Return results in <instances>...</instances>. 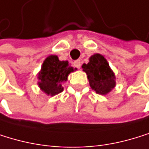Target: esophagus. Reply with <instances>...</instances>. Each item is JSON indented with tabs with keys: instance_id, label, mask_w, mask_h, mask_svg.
Returning <instances> with one entry per match:
<instances>
[{
	"instance_id": "34e87169",
	"label": "esophagus",
	"mask_w": 149,
	"mask_h": 149,
	"mask_svg": "<svg viewBox=\"0 0 149 149\" xmlns=\"http://www.w3.org/2000/svg\"><path fill=\"white\" fill-rule=\"evenodd\" d=\"M74 66L76 67V68H80L81 67V61L80 60H75V61H74Z\"/></svg>"
}]
</instances>
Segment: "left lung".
I'll list each match as a JSON object with an SVG mask.
<instances>
[{
    "label": "left lung",
    "mask_w": 149,
    "mask_h": 149,
    "mask_svg": "<svg viewBox=\"0 0 149 149\" xmlns=\"http://www.w3.org/2000/svg\"><path fill=\"white\" fill-rule=\"evenodd\" d=\"M84 71L87 74L90 86L97 93L104 95L113 89L115 75L109 66L107 60L100 54L90 57V62L83 65Z\"/></svg>",
    "instance_id": "left-lung-1"
}]
</instances>
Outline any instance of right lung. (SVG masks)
I'll list each match as a JSON object with an SVG mask.
<instances>
[{
	"label": "right lung",
	"instance_id": "obj_1",
	"mask_svg": "<svg viewBox=\"0 0 149 149\" xmlns=\"http://www.w3.org/2000/svg\"><path fill=\"white\" fill-rule=\"evenodd\" d=\"M73 71L74 68L67 61H60L56 56H47L38 74L40 89L52 96L61 93L62 83L67 80V75Z\"/></svg>",
	"mask_w": 149,
	"mask_h": 149
}]
</instances>
